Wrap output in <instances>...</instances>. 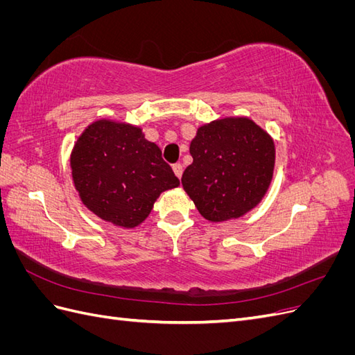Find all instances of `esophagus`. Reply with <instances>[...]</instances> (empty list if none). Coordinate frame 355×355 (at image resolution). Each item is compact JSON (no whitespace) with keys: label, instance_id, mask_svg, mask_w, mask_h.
Returning a JSON list of instances; mask_svg holds the SVG:
<instances>
[{"label":"esophagus","instance_id":"obj_1","mask_svg":"<svg viewBox=\"0 0 355 355\" xmlns=\"http://www.w3.org/2000/svg\"><path fill=\"white\" fill-rule=\"evenodd\" d=\"M173 171H175V175H176V178H182V173H184V167H182V164H173Z\"/></svg>","mask_w":355,"mask_h":355}]
</instances>
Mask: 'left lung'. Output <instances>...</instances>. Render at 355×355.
Segmentation results:
<instances>
[{
  "label": "left lung",
  "instance_id": "obj_1",
  "mask_svg": "<svg viewBox=\"0 0 355 355\" xmlns=\"http://www.w3.org/2000/svg\"><path fill=\"white\" fill-rule=\"evenodd\" d=\"M182 187L210 222L239 219L254 209L272 180V137L247 116H227L198 127L191 141Z\"/></svg>",
  "mask_w": 355,
  "mask_h": 355
}]
</instances>
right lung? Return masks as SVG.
<instances>
[{
    "label": "right lung",
    "mask_w": 355,
    "mask_h": 355,
    "mask_svg": "<svg viewBox=\"0 0 355 355\" xmlns=\"http://www.w3.org/2000/svg\"><path fill=\"white\" fill-rule=\"evenodd\" d=\"M71 168L84 206L121 228L141 225L161 192L179 187L161 149L146 141L142 128L112 120L85 128L71 153Z\"/></svg>",
    "instance_id": "add662e5"
}]
</instances>
